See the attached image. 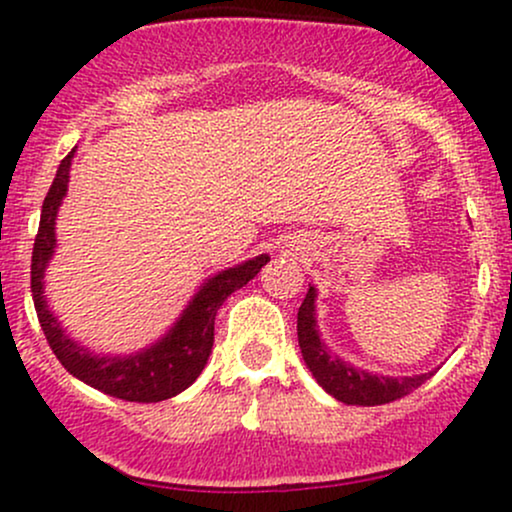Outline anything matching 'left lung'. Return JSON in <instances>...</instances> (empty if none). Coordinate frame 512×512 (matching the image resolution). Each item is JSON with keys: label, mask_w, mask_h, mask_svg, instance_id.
Here are the masks:
<instances>
[{"label": "left lung", "mask_w": 512, "mask_h": 512, "mask_svg": "<svg viewBox=\"0 0 512 512\" xmlns=\"http://www.w3.org/2000/svg\"><path fill=\"white\" fill-rule=\"evenodd\" d=\"M315 286L305 293L301 308H298V346L305 366L310 368L313 378L325 392L344 404H358V407H375V404L395 402V399L409 395L421 387L436 370L421 375H404V378H390V375H373L368 370L354 368L344 358L334 356L327 344L320 339L315 320Z\"/></svg>", "instance_id": "obj_1"}]
</instances>
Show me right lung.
Listing matches in <instances>:
<instances>
[{"instance_id":"1","label":"right lung","mask_w":512,"mask_h":512,"mask_svg":"<svg viewBox=\"0 0 512 512\" xmlns=\"http://www.w3.org/2000/svg\"><path fill=\"white\" fill-rule=\"evenodd\" d=\"M72 158L74 149L62 158L60 168H57L55 180H52L48 197L43 202V211H40L38 236L33 245L31 291L40 327H43L52 354L60 358L62 366L81 383L96 387L110 397L125 399V402H163V399L187 390L199 378V373L207 366L211 346H214L216 310L233 291L243 289L250 279H255L257 272L269 262V255H257L207 279V284L182 310L178 322L149 349L129 356L93 354L62 330L60 320L52 315L48 298L43 296L45 269L57 248L55 221L62 199L67 195Z\"/></svg>"}]
</instances>
